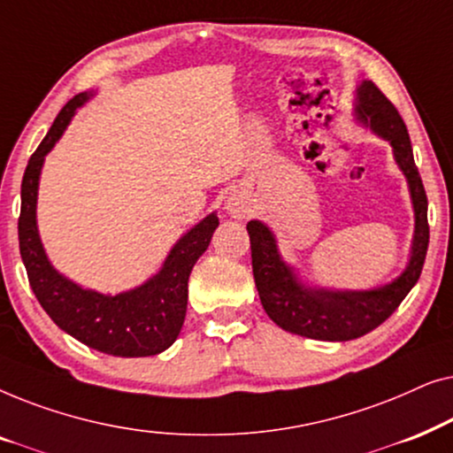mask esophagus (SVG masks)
<instances>
[{
  "mask_svg": "<svg viewBox=\"0 0 453 453\" xmlns=\"http://www.w3.org/2000/svg\"><path fill=\"white\" fill-rule=\"evenodd\" d=\"M226 212L233 216V219L243 220L247 214H250V203L243 196H231L226 200Z\"/></svg>",
  "mask_w": 453,
  "mask_h": 453,
  "instance_id": "1",
  "label": "esophagus"
}]
</instances>
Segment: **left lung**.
Here are the masks:
<instances>
[{"mask_svg":"<svg viewBox=\"0 0 453 453\" xmlns=\"http://www.w3.org/2000/svg\"><path fill=\"white\" fill-rule=\"evenodd\" d=\"M355 115L365 127L388 140L394 148V158L404 173L414 208V237L406 270L395 280L371 290H330L307 287L295 270L284 264L276 247L274 233L264 222H247L251 241L253 278L259 301L268 318L282 330L313 340L344 342L361 338L392 315L423 272L426 247H429V222H426V194L414 165L411 138L398 109L371 82L357 88Z\"/></svg>","mask_w":453,"mask_h":453,"instance_id":"8db88e82","label":"left lung"}]
</instances>
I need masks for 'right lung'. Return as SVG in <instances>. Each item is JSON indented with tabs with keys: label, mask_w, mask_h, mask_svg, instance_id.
Listing matches in <instances>:
<instances>
[{
	"label": "right lung",
	"mask_w": 453,
	"mask_h": 453,
	"mask_svg": "<svg viewBox=\"0 0 453 453\" xmlns=\"http://www.w3.org/2000/svg\"><path fill=\"white\" fill-rule=\"evenodd\" d=\"M92 96L80 92L59 111L45 140L41 142L22 177V206L18 219L20 256L30 288L41 307L61 330L98 352L113 357H152L169 349L181 332L188 311V280L197 257L208 250L219 226L214 212L189 228L173 245L158 274L119 295H103L82 288L59 274L42 250L36 228V194L45 157L51 152L76 109Z\"/></svg>",
	"instance_id": "right-lung-1"
}]
</instances>
